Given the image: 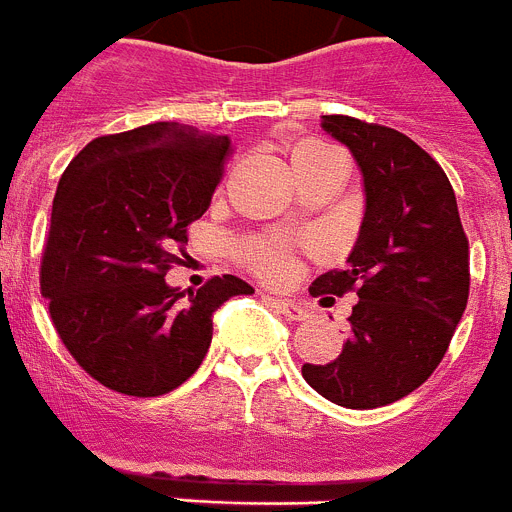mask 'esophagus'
<instances>
[{
	"label": "esophagus",
	"instance_id": "34e87169",
	"mask_svg": "<svg viewBox=\"0 0 512 512\" xmlns=\"http://www.w3.org/2000/svg\"><path fill=\"white\" fill-rule=\"evenodd\" d=\"M269 300H272V305L277 308V313H282L287 321H305V318H308V310H305L300 303H295V300H279V298H269Z\"/></svg>",
	"mask_w": 512,
	"mask_h": 512
}]
</instances>
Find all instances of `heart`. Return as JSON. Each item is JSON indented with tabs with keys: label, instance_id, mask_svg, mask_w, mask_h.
Instances as JSON below:
<instances>
[{
	"label": "heart",
	"instance_id": "1",
	"mask_svg": "<svg viewBox=\"0 0 512 512\" xmlns=\"http://www.w3.org/2000/svg\"><path fill=\"white\" fill-rule=\"evenodd\" d=\"M339 152L331 150L329 144L318 142V139H305L298 142L290 152L292 170L310 168V165L323 163L329 157H336ZM240 261L248 264L253 272H259L264 279H282L290 269V251L282 243L266 238H251L240 246Z\"/></svg>",
	"mask_w": 512,
	"mask_h": 512
}]
</instances>
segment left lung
Listing matches in <instances>:
<instances>
[{
  "label": "left lung",
  "mask_w": 512,
  "mask_h": 512,
  "mask_svg": "<svg viewBox=\"0 0 512 512\" xmlns=\"http://www.w3.org/2000/svg\"><path fill=\"white\" fill-rule=\"evenodd\" d=\"M321 126L360 165L365 217L347 269L321 274L310 295L360 300L339 357L305 362L303 378L334 404L375 409L422 386L448 352L469 300V240L451 181L417 142L352 116Z\"/></svg>",
  "instance_id": "1"
}]
</instances>
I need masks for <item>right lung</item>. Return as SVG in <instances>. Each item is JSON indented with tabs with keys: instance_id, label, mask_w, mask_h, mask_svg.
<instances>
[{
	"instance_id": "add662e5",
	"label": "right lung",
	"mask_w": 512,
	"mask_h": 512,
	"mask_svg": "<svg viewBox=\"0 0 512 512\" xmlns=\"http://www.w3.org/2000/svg\"><path fill=\"white\" fill-rule=\"evenodd\" d=\"M230 137L155 121L82 147L59 181L41 295L69 355L126 396L189 381L212 342V313L253 287L233 274L186 292L165 282L209 209Z\"/></svg>"
}]
</instances>
